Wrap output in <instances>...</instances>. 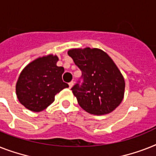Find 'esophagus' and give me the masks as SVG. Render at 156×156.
<instances>
[{
    "label": "esophagus",
    "mask_w": 156,
    "mask_h": 156,
    "mask_svg": "<svg viewBox=\"0 0 156 156\" xmlns=\"http://www.w3.org/2000/svg\"><path fill=\"white\" fill-rule=\"evenodd\" d=\"M73 86H74V82H70L69 83V88H71L72 87H73Z\"/></svg>",
    "instance_id": "34e87169"
}]
</instances>
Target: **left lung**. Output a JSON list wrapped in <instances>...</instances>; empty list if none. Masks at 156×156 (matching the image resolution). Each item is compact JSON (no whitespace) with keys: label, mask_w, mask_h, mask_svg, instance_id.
Segmentation results:
<instances>
[{"label":"left lung","mask_w":156,"mask_h":156,"mask_svg":"<svg viewBox=\"0 0 156 156\" xmlns=\"http://www.w3.org/2000/svg\"><path fill=\"white\" fill-rule=\"evenodd\" d=\"M82 70L83 82L72 87L79 106L94 115L111 113L122 102L125 81L114 61L103 50L90 47L68 50Z\"/></svg>","instance_id":"obj_1"}]
</instances>
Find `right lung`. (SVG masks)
<instances>
[{
	"instance_id": "obj_1",
	"label": "right lung",
	"mask_w": 156,
	"mask_h": 156,
	"mask_svg": "<svg viewBox=\"0 0 156 156\" xmlns=\"http://www.w3.org/2000/svg\"><path fill=\"white\" fill-rule=\"evenodd\" d=\"M57 55L49 54L32 61L22 69L16 84L17 99L25 108L40 112L54 101L62 90L69 87L62 75L64 68L58 66Z\"/></svg>"
}]
</instances>
